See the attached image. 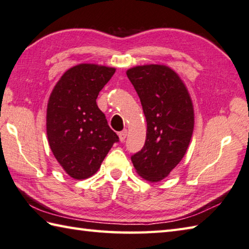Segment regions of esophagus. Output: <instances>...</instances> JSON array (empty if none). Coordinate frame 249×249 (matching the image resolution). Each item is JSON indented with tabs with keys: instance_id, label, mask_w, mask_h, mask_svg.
<instances>
[{
	"instance_id": "obj_1",
	"label": "esophagus",
	"mask_w": 249,
	"mask_h": 249,
	"mask_svg": "<svg viewBox=\"0 0 249 249\" xmlns=\"http://www.w3.org/2000/svg\"><path fill=\"white\" fill-rule=\"evenodd\" d=\"M118 135H119V140L121 141V142H124V141L125 138H126V135H128V131H126V130L121 131V132L118 133Z\"/></svg>"
}]
</instances>
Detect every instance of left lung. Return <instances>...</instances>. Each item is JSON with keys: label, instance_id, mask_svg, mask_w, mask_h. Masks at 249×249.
<instances>
[{"label": "left lung", "instance_id": "8db88e82", "mask_svg": "<svg viewBox=\"0 0 249 249\" xmlns=\"http://www.w3.org/2000/svg\"><path fill=\"white\" fill-rule=\"evenodd\" d=\"M146 119L143 148L131 157L138 175L159 182L175 169L189 147L194 108L184 82L165 65H143L126 70Z\"/></svg>", "mask_w": 249, "mask_h": 249}]
</instances>
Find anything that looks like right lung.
<instances>
[{
	"instance_id": "right-lung-1",
	"label": "right lung",
	"mask_w": 249,
	"mask_h": 249,
	"mask_svg": "<svg viewBox=\"0 0 249 249\" xmlns=\"http://www.w3.org/2000/svg\"><path fill=\"white\" fill-rule=\"evenodd\" d=\"M116 68L79 64L65 72L52 91L46 134L54 157L67 175L83 180L100 169L118 135L96 104L98 93Z\"/></svg>"
}]
</instances>
